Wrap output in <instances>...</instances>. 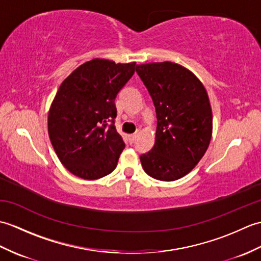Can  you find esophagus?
<instances>
[{
  "mask_svg": "<svg viewBox=\"0 0 261 261\" xmlns=\"http://www.w3.org/2000/svg\"><path fill=\"white\" fill-rule=\"evenodd\" d=\"M136 135H129L127 136V139H129V142L130 143H134L135 142V140H136Z\"/></svg>",
  "mask_w": 261,
  "mask_h": 261,
  "instance_id": "esophagus-1",
  "label": "esophagus"
}]
</instances>
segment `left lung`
I'll return each mask as SVG.
<instances>
[{"instance_id":"obj_1","label":"left lung","mask_w":261,"mask_h":261,"mask_svg":"<svg viewBox=\"0 0 261 261\" xmlns=\"http://www.w3.org/2000/svg\"><path fill=\"white\" fill-rule=\"evenodd\" d=\"M136 71L156 109L157 130L150 151L140 156L152 178L173 181L187 175L206 152L212 137V110L197 77L171 63L138 65Z\"/></svg>"}]
</instances>
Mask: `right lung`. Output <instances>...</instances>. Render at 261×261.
I'll return each mask as SVG.
<instances>
[{
	"label": "right lung",
	"mask_w": 261,
	"mask_h": 261,
	"mask_svg": "<svg viewBox=\"0 0 261 261\" xmlns=\"http://www.w3.org/2000/svg\"><path fill=\"white\" fill-rule=\"evenodd\" d=\"M135 70L136 63L95 58L59 86L48 113V134L60 163L73 175L93 180L115 169L125 145L114 126V101Z\"/></svg>",
	"instance_id": "right-lung-1"
}]
</instances>
